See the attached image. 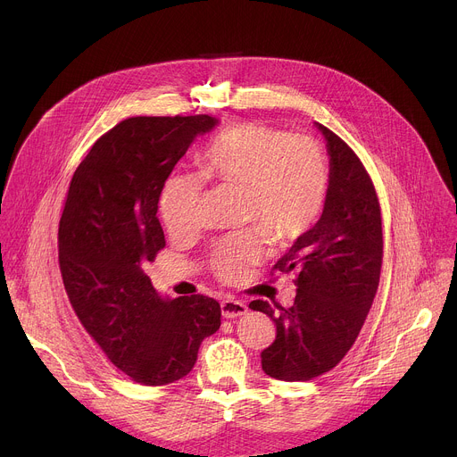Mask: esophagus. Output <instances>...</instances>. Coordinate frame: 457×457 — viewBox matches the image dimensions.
<instances>
[{
  "instance_id": "1",
  "label": "esophagus",
  "mask_w": 457,
  "mask_h": 457,
  "mask_svg": "<svg viewBox=\"0 0 457 457\" xmlns=\"http://www.w3.org/2000/svg\"><path fill=\"white\" fill-rule=\"evenodd\" d=\"M220 309H222V316L224 318H237L247 312V307L244 302L235 300V298H226L220 302Z\"/></svg>"
}]
</instances>
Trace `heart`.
I'll list each match as a JSON object with an SVG mask.
<instances>
[{"mask_svg":"<svg viewBox=\"0 0 457 457\" xmlns=\"http://www.w3.org/2000/svg\"><path fill=\"white\" fill-rule=\"evenodd\" d=\"M204 179L245 189V222L254 228L220 238L210 253L212 271L226 284L242 282L266 254V235L278 247L298 242L320 219L329 195V162L320 141L286 134L264 122L235 124L201 155ZM171 175L161 193V215L173 237L199 228L204 180Z\"/></svg>","mask_w":457,"mask_h":457,"instance_id":"1","label":"heart"}]
</instances>
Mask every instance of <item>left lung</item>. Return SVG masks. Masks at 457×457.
Returning <instances> with one entry per match:
<instances>
[{
	"label": "left lung",
	"instance_id": "obj_1",
	"mask_svg": "<svg viewBox=\"0 0 457 457\" xmlns=\"http://www.w3.org/2000/svg\"><path fill=\"white\" fill-rule=\"evenodd\" d=\"M318 129L331 155L328 203L309 233L273 266V273L295 275V303H249L275 321V342L260 358L262 370L282 381H309L344 360L374 302L383 264L372 179L342 137L323 124Z\"/></svg>",
	"mask_w": 457,
	"mask_h": 457
}]
</instances>
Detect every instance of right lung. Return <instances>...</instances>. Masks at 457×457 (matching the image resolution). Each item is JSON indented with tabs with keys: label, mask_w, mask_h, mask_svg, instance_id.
<instances>
[{
	"label": "right lung",
	"mask_w": 457,
	"mask_h": 457,
	"mask_svg": "<svg viewBox=\"0 0 457 457\" xmlns=\"http://www.w3.org/2000/svg\"><path fill=\"white\" fill-rule=\"evenodd\" d=\"M210 115L129 117L101 136L69 186L59 220V270L71 305L106 358L136 383L184 378L220 305L204 295L164 302L143 266L164 249L157 219L166 179Z\"/></svg>",
	"instance_id": "1"
}]
</instances>
